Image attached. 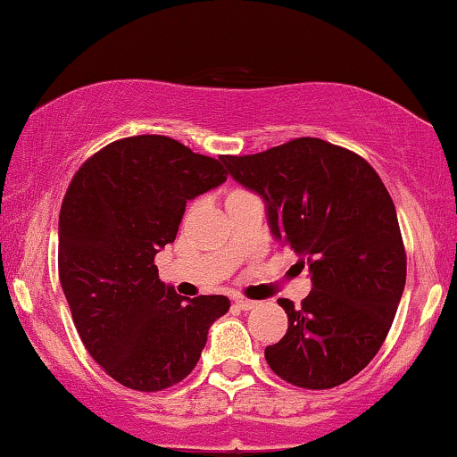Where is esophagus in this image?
Segmentation results:
<instances>
[{
	"instance_id": "1",
	"label": "esophagus",
	"mask_w": 457,
	"mask_h": 457,
	"mask_svg": "<svg viewBox=\"0 0 457 457\" xmlns=\"http://www.w3.org/2000/svg\"><path fill=\"white\" fill-rule=\"evenodd\" d=\"M235 305H237L239 310H252L256 308V302H252V299H245V297H237L235 299Z\"/></svg>"
}]
</instances>
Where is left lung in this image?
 I'll return each mask as SVG.
<instances>
[{
	"mask_svg": "<svg viewBox=\"0 0 457 457\" xmlns=\"http://www.w3.org/2000/svg\"><path fill=\"white\" fill-rule=\"evenodd\" d=\"M228 173L267 203L271 233L305 256L312 291L288 316L270 368L303 389H331L372 361L406 284L394 201L361 155L302 137L252 155H224Z\"/></svg>",
	"mask_w": 457,
	"mask_h": 457,
	"instance_id": "8db88e82",
	"label": "left lung"
}]
</instances>
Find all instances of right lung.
<instances>
[{
	"label": "right lung",
	"mask_w": 457,
	"mask_h": 457,
	"mask_svg": "<svg viewBox=\"0 0 457 457\" xmlns=\"http://www.w3.org/2000/svg\"><path fill=\"white\" fill-rule=\"evenodd\" d=\"M224 158V155H222ZM160 134L128 137L85 160L59 212V282L94 361L134 391H162L195 370L224 295L184 299L158 278L186 201L227 181L224 160Z\"/></svg>",
	"instance_id": "right-lung-1"
}]
</instances>
